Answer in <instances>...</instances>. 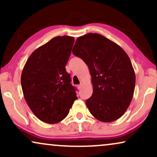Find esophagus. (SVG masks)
<instances>
[{"mask_svg": "<svg viewBox=\"0 0 157 157\" xmlns=\"http://www.w3.org/2000/svg\"><path fill=\"white\" fill-rule=\"evenodd\" d=\"M82 84H80V85H78V86H77V88H78L79 90H81V88H82Z\"/></svg>", "mask_w": 157, "mask_h": 157, "instance_id": "esophagus-1", "label": "esophagus"}]
</instances>
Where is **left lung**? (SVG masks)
Wrapping results in <instances>:
<instances>
[{
    "label": "left lung",
    "mask_w": 157,
    "mask_h": 157,
    "mask_svg": "<svg viewBox=\"0 0 157 157\" xmlns=\"http://www.w3.org/2000/svg\"><path fill=\"white\" fill-rule=\"evenodd\" d=\"M72 53L90 70L93 92L85 104L91 114L104 122L118 120L130 106L136 85V75L128 54L98 33L79 37Z\"/></svg>",
    "instance_id": "8db88e82"
}]
</instances>
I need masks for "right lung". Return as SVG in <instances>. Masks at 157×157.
<instances>
[{
    "mask_svg": "<svg viewBox=\"0 0 157 157\" xmlns=\"http://www.w3.org/2000/svg\"><path fill=\"white\" fill-rule=\"evenodd\" d=\"M75 39L58 36L37 48L27 59L21 76L24 97L40 120L55 124L63 120L77 97L66 64Z\"/></svg>",
    "mask_w": 157,
    "mask_h": 157,
    "instance_id": "add662e5",
    "label": "right lung"
}]
</instances>
